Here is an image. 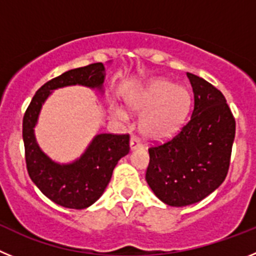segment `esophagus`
Returning a JSON list of instances; mask_svg holds the SVG:
<instances>
[{"mask_svg": "<svg viewBox=\"0 0 256 256\" xmlns=\"http://www.w3.org/2000/svg\"><path fill=\"white\" fill-rule=\"evenodd\" d=\"M130 150H137V148H142V142L141 140L137 138L136 136H133L132 138H130Z\"/></svg>", "mask_w": 256, "mask_h": 256, "instance_id": "1", "label": "esophagus"}]
</instances>
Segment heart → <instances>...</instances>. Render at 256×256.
<instances>
[{
  "label": "heart",
  "mask_w": 256,
  "mask_h": 256,
  "mask_svg": "<svg viewBox=\"0 0 256 256\" xmlns=\"http://www.w3.org/2000/svg\"><path fill=\"white\" fill-rule=\"evenodd\" d=\"M132 112H146L141 119V130L150 140H165L176 134L186 120L191 106V94L183 86H173L166 79H154L126 97ZM112 116L126 120L128 115L112 108Z\"/></svg>",
  "instance_id": "obj_1"
}]
</instances>
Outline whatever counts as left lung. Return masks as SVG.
I'll list each match as a JSON object with an SVG mask.
<instances>
[{"label": "left lung", "instance_id": "8db88e82", "mask_svg": "<svg viewBox=\"0 0 256 256\" xmlns=\"http://www.w3.org/2000/svg\"><path fill=\"white\" fill-rule=\"evenodd\" d=\"M194 91V110L180 132L148 148L146 180L170 206L195 204L226 180L236 122L224 96L209 82L187 73Z\"/></svg>", "mask_w": 256, "mask_h": 256}]
</instances>
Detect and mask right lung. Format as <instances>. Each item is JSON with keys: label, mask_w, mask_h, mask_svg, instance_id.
I'll list each match as a JSON object with an SVG mask.
<instances>
[{"label": "right lung", "mask_w": 256, "mask_h": 256, "mask_svg": "<svg viewBox=\"0 0 256 256\" xmlns=\"http://www.w3.org/2000/svg\"><path fill=\"white\" fill-rule=\"evenodd\" d=\"M102 62L68 70L44 83L32 98L22 118V141L30 180L46 198L60 206L86 209L96 202L112 180L118 162L130 152V134H97L79 159L58 164L40 150L34 126L40 108L54 90L66 86H86L102 91L105 80Z\"/></svg>", "instance_id": "obj_1"}]
</instances>
